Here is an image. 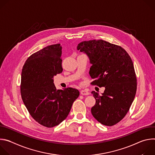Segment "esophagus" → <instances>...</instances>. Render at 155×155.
<instances>
[{
    "instance_id": "esophagus-1",
    "label": "esophagus",
    "mask_w": 155,
    "mask_h": 155,
    "mask_svg": "<svg viewBox=\"0 0 155 155\" xmlns=\"http://www.w3.org/2000/svg\"><path fill=\"white\" fill-rule=\"evenodd\" d=\"M80 93L82 95H89L90 94V93L88 92L87 91H86V90H81L80 91Z\"/></svg>"
}]
</instances>
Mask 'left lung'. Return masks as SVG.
<instances>
[{
    "instance_id": "obj_1",
    "label": "left lung",
    "mask_w": 155,
    "mask_h": 155,
    "mask_svg": "<svg viewBox=\"0 0 155 155\" xmlns=\"http://www.w3.org/2000/svg\"><path fill=\"white\" fill-rule=\"evenodd\" d=\"M77 50L86 53L92 64L90 75L93 85L105 87L102 96L92 91L96 104L93 116L101 124L112 126L127 114L137 90V78L132 61L121 47L103 40L83 41Z\"/></svg>"
}]
</instances>
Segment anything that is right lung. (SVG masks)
<instances>
[{
	"label": "right lung",
	"mask_w": 155,
	"mask_h": 155,
	"mask_svg": "<svg viewBox=\"0 0 155 155\" xmlns=\"http://www.w3.org/2000/svg\"><path fill=\"white\" fill-rule=\"evenodd\" d=\"M62 47L49 45L32 55L21 72V95L31 117L40 124L53 127L68 116L80 93L72 87L56 90L53 77L62 72Z\"/></svg>",
	"instance_id": "right-lung-1"
}]
</instances>
